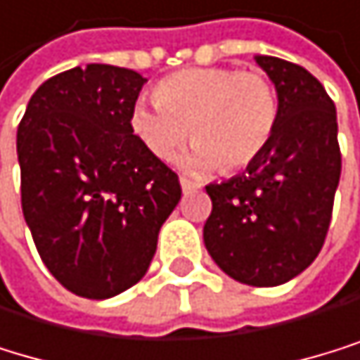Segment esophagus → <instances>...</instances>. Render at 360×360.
Masks as SVG:
<instances>
[{
    "label": "esophagus",
    "instance_id": "obj_1",
    "mask_svg": "<svg viewBox=\"0 0 360 360\" xmlns=\"http://www.w3.org/2000/svg\"><path fill=\"white\" fill-rule=\"evenodd\" d=\"M179 184H181V190H184V192H194V190H201V184L190 181V179H186V176L179 179Z\"/></svg>",
    "mask_w": 360,
    "mask_h": 360
}]
</instances>
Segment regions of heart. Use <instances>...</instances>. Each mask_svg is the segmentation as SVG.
<instances>
[{"instance_id":"b5f03b06","label":"heart","mask_w":360,"mask_h":360,"mask_svg":"<svg viewBox=\"0 0 360 360\" xmlns=\"http://www.w3.org/2000/svg\"><path fill=\"white\" fill-rule=\"evenodd\" d=\"M155 105L139 100L129 124L155 159L170 162L188 137L196 144L188 166L236 172L258 159L278 129L280 100L271 80L233 68H192L153 89Z\"/></svg>"}]
</instances>
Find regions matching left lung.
I'll list each match as a JSON object with an SVG mask.
<instances>
[{"instance_id": "obj_1", "label": "left lung", "mask_w": 360, "mask_h": 360, "mask_svg": "<svg viewBox=\"0 0 360 360\" xmlns=\"http://www.w3.org/2000/svg\"><path fill=\"white\" fill-rule=\"evenodd\" d=\"M276 84L278 129L238 176L205 186L212 214L205 249L229 278L249 286L292 280L319 255L341 176L337 109L323 84L295 63L255 56Z\"/></svg>"}]
</instances>
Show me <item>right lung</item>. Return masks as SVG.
Returning <instances> with one entry per match:
<instances>
[{"label": "right lung", "instance_id": "right-lung-1", "mask_svg": "<svg viewBox=\"0 0 360 360\" xmlns=\"http://www.w3.org/2000/svg\"><path fill=\"white\" fill-rule=\"evenodd\" d=\"M146 78L91 63L45 80L17 129L21 207L47 271L74 295L107 300L146 276L179 176L135 139Z\"/></svg>", "mask_w": 360, "mask_h": 360}]
</instances>
